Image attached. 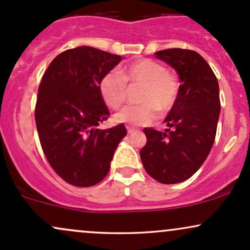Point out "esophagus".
Listing matches in <instances>:
<instances>
[{"mask_svg": "<svg viewBox=\"0 0 250 250\" xmlns=\"http://www.w3.org/2000/svg\"><path fill=\"white\" fill-rule=\"evenodd\" d=\"M127 131H128V134H133V133H135V131H136V129H134L131 127H127Z\"/></svg>", "mask_w": 250, "mask_h": 250, "instance_id": "34e87169", "label": "esophagus"}]
</instances>
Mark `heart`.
<instances>
[{
	"label": "heart",
	"instance_id": "obj_1",
	"mask_svg": "<svg viewBox=\"0 0 250 250\" xmlns=\"http://www.w3.org/2000/svg\"><path fill=\"white\" fill-rule=\"evenodd\" d=\"M125 83H142L140 105H125L115 115V121L129 125H146L154 121L157 109L167 113L173 108L179 96L180 84L174 74L166 70L161 63L143 59L125 67L117 74L110 71L100 83V91L105 104L119 108L127 95Z\"/></svg>",
	"mask_w": 250,
	"mask_h": 250
}]
</instances>
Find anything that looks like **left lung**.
<instances>
[{"label":"left lung","instance_id":"obj_1","mask_svg":"<svg viewBox=\"0 0 250 250\" xmlns=\"http://www.w3.org/2000/svg\"><path fill=\"white\" fill-rule=\"evenodd\" d=\"M155 55L176 70L181 85L165 119L168 129H143L147 143L140 156L154 180L174 185L193 176L210 153L221 110L219 82L196 51L173 48Z\"/></svg>","mask_w":250,"mask_h":250}]
</instances>
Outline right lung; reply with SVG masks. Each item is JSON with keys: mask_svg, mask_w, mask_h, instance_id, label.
I'll list each match as a JSON object with an SVG mask.
<instances>
[{"mask_svg": "<svg viewBox=\"0 0 250 250\" xmlns=\"http://www.w3.org/2000/svg\"><path fill=\"white\" fill-rule=\"evenodd\" d=\"M121 60L83 45L63 51L43 74L35 108L40 142L51 168L76 187H90L107 176L127 135L122 123L97 129L110 115L100 83Z\"/></svg>", "mask_w": 250, "mask_h": 250, "instance_id": "right-lung-1", "label": "right lung"}]
</instances>
